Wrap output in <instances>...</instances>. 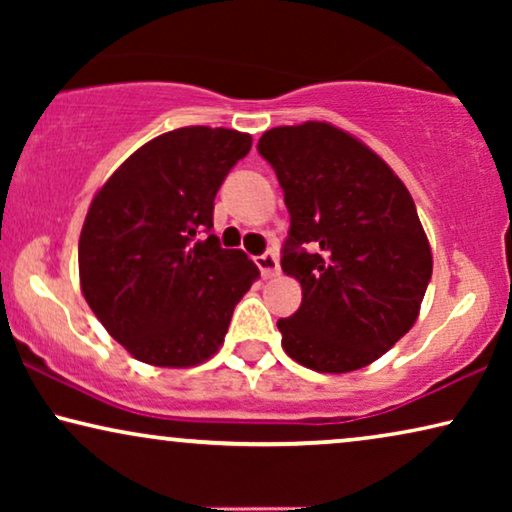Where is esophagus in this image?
<instances>
[{"label": "esophagus", "instance_id": "1", "mask_svg": "<svg viewBox=\"0 0 512 512\" xmlns=\"http://www.w3.org/2000/svg\"><path fill=\"white\" fill-rule=\"evenodd\" d=\"M256 265L258 270H261V275L268 279V277H275L279 272V261H277V254H272V251H265V254L256 256Z\"/></svg>", "mask_w": 512, "mask_h": 512}]
</instances>
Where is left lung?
Masks as SVG:
<instances>
[{
  "mask_svg": "<svg viewBox=\"0 0 512 512\" xmlns=\"http://www.w3.org/2000/svg\"><path fill=\"white\" fill-rule=\"evenodd\" d=\"M258 153L291 216L282 270L303 286L298 310L277 321L284 352L319 373L368 366L410 331L431 282V247L408 188L328 123L272 128Z\"/></svg>",
  "mask_w": 512,
  "mask_h": 512,
  "instance_id": "8db88e82",
  "label": "left lung"
}]
</instances>
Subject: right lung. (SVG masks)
I'll use <instances>...</instances> for the list:
<instances>
[{
	"label": "right lung",
	"instance_id": "1",
	"mask_svg": "<svg viewBox=\"0 0 512 512\" xmlns=\"http://www.w3.org/2000/svg\"><path fill=\"white\" fill-rule=\"evenodd\" d=\"M249 149L251 137L237 130L165 132L132 153L90 202L81 291L137 361L198 366L226 338L258 268L212 233L214 198Z\"/></svg>",
	"mask_w": 512,
	"mask_h": 512
}]
</instances>
